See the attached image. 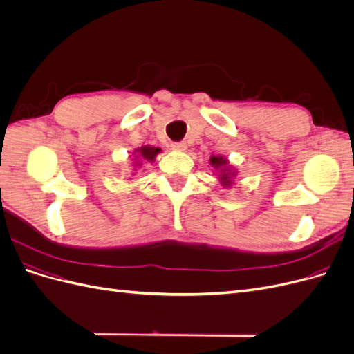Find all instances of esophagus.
<instances>
[{
  "instance_id": "34e87169",
  "label": "esophagus",
  "mask_w": 354,
  "mask_h": 354,
  "mask_svg": "<svg viewBox=\"0 0 354 354\" xmlns=\"http://www.w3.org/2000/svg\"><path fill=\"white\" fill-rule=\"evenodd\" d=\"M186 147H187V146H186L185 142H177V143L171 145V149H173V151H177V152H185Z\"/></svg>"
}]
</instances>
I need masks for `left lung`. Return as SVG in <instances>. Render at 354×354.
<instances>
[{
	"mask_svg": "<svg viewBox=\"0 0 354 354\" xmlns=\"http://www.w3.org/2000/svg\"><path fill=\"white\" fill-rule=\"evenodd\" d=\"M209 164H211L214 168H216L221 186L230 187V186L233 185V177L236 176V169H234V168L229 164V159L224 158V156H216V155H212V156L209 158Z\"/></svg>",
	"mask_w": 354,
	"mask_h": 354,
	"instance_id": "8db88e82",
	"label": "left lung"
}]
</instances>
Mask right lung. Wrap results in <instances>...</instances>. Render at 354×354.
I'll use <instances>...</instances> for the list:
<instances>
[{
    "mask_svg": "<svg viewBox=\"0 0 354 354\" xmlns=\"http://www.w3.org/2000/svg\"><path fill=\"white\" fill-rule=\"evenodd\" d=\"M158 153H160V149L155 147V146H151V145L137 147L136 151L133 152V156H134V160H136L134 165L140 167L143 160H147V162H153Z\"/></svg>",
    "mask_w": 354,
    "mask_h": 354,
    "instance_id": "add662e5",
    "label": "right lung"
}]
</instances>
